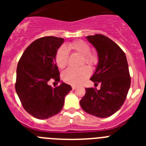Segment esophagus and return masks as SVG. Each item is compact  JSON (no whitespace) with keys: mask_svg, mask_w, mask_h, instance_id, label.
Here are the masks:
<instances>
[{"mask_svg":"<svg viewBox=\"0 0 146 146\" xmlns=\"http://www.w3.org/2000/svg\"><path fill=\"white\" fill-rule=\"evenodd\" d=\"M76 88H77V86H72V90H73V91H74V90H75Z\"/></svg>","mask_w":146,"mask_h":146,"instance_id":"esophagus-1","label":"esophagus"}]
</instances>
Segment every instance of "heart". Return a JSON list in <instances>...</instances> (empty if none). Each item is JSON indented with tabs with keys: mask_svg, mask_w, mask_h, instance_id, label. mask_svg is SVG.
<instances>
[{
	"mask_svg": "<svg viewBox=\"0 0 146 146\" xmlns=\"http://www.w3.org/2000/svg\"><path fill=\"white\" fill-rule=\"evenodd\" d=\"M67 48L72 50L73 52H77L82 56V65L84 64L94 66L98 63V56L96 53L90 52L91 47L84 41L77 40L71 42L68 44ZM69 60V53L66 48L60 47L58 50L55 55V62L59 69H64L68 64ZM91 71L88 67L82 66L79 69H68L64 71L62 74V79L66 83L76 86L80 85L84 82L88 77L90 75Z\"/></svg>",
	"mask_w": 146,
	"mask_h": 146,
	"instance_id": "b5f03b06",
	"label": "heart"
}]
</instances>
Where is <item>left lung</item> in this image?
<instances>
[{
	"label": "left lung",
	"instance_id": "left-lung-1",
	"mask_svg": "<svg viewBox=\"0 0 146 146\" xmlns=\"http://www.w3.org/2000/svg\"><path fill=\"white\" fill-rule=\"evenodd\" d=\"M86 38L96 48L99 57L91 80L96 85L100 83L101 88H86L80 104L86 113L107 118L118 111L127 96L131 84L128 63L124 52L108 37L95 34Z\"/></svg>",
	"mask_w": 146,
	"mask_h": 146
}]
</instances>
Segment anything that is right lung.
<instances>
[{
	"label": "right lung",
	"mask_w": 146,
	"mask_h": 146,
	"mask_svg": "<svg viewBox=\"0 0 146 146\" xmlns=\"http://www.w3.org/2000/svg\"><path fill=\"white\" fill-rule=\"evenodd\" d=\"M63 38L44 36L35 40L18 62L15 90L24 109L34 118L47 119L60 113L64 98L72 90L61 82L55 88L50 81L59 82L60 73L55 55Z\"/></svg>",
	"instance_id": "obj_1"
}]
</instances>
